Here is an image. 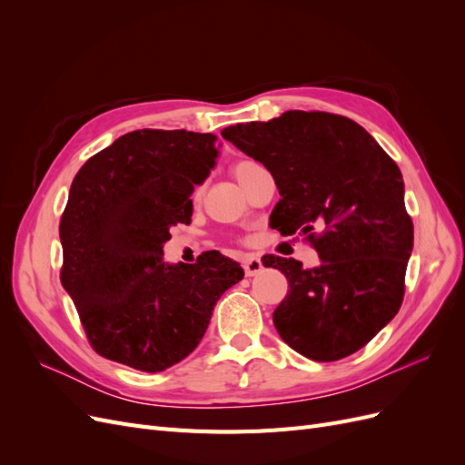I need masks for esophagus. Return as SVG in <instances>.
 Wrapping results in <instances>:
<instances>
[{
  "label": "esophagus",
  "instance_id": "obj_1",
  "mask_svg": "<svg viewBox=\"0 0 465 465\" xmlns=\"http://www.w3.org/2000/svg\"><path fill=\"white\" fill-rule=\"evenodd\" d=\"M242 267H244V273L248 277H254V275H258L263 270V263H262V260L258 256H248L242 262Z\"/></svg>",
  "mask_w": 465,
  "mask_h": 465
}]
</instances>
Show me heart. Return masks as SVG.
<instances>
[{
	"label": "heart",
	"instance_id": "obj_1",
	"mask_svg": "<svg viewBox=\"0 0 465 465\" xmlns=\"http://www.w3.org/2000/svg\"><path fill=\"white\" fill-rule=\"evenodd\" d=\"M246 163H250V161H241V163H236V164L232 166V173H234V176L242 171V166H244Z\"/></svg>",
	"mask_w": 465,
	"mask_h": 465
}]
</instances>
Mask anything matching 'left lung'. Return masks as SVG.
I'll return each mask as SVG.
<instances>
[{
  "label": "left lung",
  "instance_id": "1",
  "mask_svg": "<svg viewBox=\"0 0 465 465\" xmlns=\"http://www.w3.org/2000/svg\"><path fill=\"white\" fill-rule=\"evenodd\" d=\"M221 134L273 174V229L302 234L320 256L312 270L294 258H262L289 281L273 312L279 335L312 361L353 355L403 301L413 221L398 164L357 122L330 112L289 110Z\"/></svg>",
  "mask_w": 465,
  "mask_h": 465
}]
</instances>
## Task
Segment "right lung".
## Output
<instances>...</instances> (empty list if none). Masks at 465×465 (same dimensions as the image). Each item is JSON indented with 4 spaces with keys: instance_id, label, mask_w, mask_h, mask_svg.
<instances>
[{
    "instance_id": "add662e5",
    "label": "right lung",
    "mask_w": 465,
    "mask_h": 465,
    "mask_svg": "<svg viewBox=\"0 0 465 465\" xmlns=\"http://www.w3.org/2000/svg\"><path fill=\"white\" fill-rule=\"evenodd\" d=\"M217 157V135L135 130L79 168L60 219V279L98 355L161 372L200 345L221 294L244 270L211 250L168 265V229L190 223L193 184Z\"/></svg>"
}]
</instances>
